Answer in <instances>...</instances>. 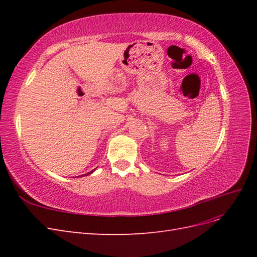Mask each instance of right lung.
<instances>
[{
  "instance_id": "1",
  "label": "right lung",
  "mask_w": 257,
  "mask_h": 257,
  "mask_svg": "<svg viewBox=\"0 0 257 257\" xmlns=\"http://www.w3.org/2000/svg\"><path fill=\"white\" fill-rule=\"evenodd\" d=\"M95 169H96V168H95ZM95 169H93V170H91V172H90V173H88V174H85V175H84V176H88V175H90V174H92V173H93V172H94V170H95Z\"/></svg>"
}]
</instances>
